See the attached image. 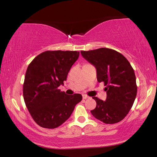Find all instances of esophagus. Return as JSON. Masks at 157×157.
Masks as SVG:
<instances>
[{"instance_id": "esophagus-1", "label": "esophagus", "mask_w": 157, "mask_h": 157, "mask_svg": "<svg viewBox=\"0 0 157 157\" xmlns=\"http://www.w3.org/2000/svg\"><path fill=\"white\" fill-rule=\"evenodd\" d=\"M82 98H83V99L85 100V99H87V98H89V96H87V95L83 94V95H82Z\"/></svg>"}]
</instances>
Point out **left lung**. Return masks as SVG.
I'll list each match as a JSON object with an SVG mask.
<instances>
[{
  "label": "left lung",
  "instance_id": "8db88e82",
  "mask_svg": "<svg viewBox=\"0 0 157 157\" xmlns=\"http://www.w3.org/2000/svg\"><path fill=\"white\" fill-rule=\"evenodd\" d=\"M86 60L96 69L98 82L106 86V101L92 97L96 106L90 111L106 124L121 121L132 107L137 94L136 75L128 60L121 53L107 48L81 51Z\"/></svg>",
  "mask_w": 157,
  "mask_h": 157
}]
</instances>
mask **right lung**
Here are the masks:
<instances>
[{"instance_id":"1","label":"right lung","mask_w":157,"mask_h":157,"mask_svg":"<svg viewBox=\"0 0 157 157\" xmlns=\"http://www.w3.org/2000/svg\"><path fill=\"white\" fill-rule=\"evenodd\" d=\"M79 52L47 51L28 67L23 86V98L34 121L42 128L62 125L80 102V94L67 95L58 88L79 57Z\"/></svg>"}]
</instances>
